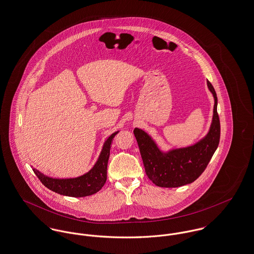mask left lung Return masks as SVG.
<instances>
[{"label":"left lung","mask_w":254,"mask_h":254,"mask_svg":"<svg viewBox=\"0 0 254 254\" xmlns=\"http://www.w3.org/2000/svg\"><path fill=\"white\" fill-rule=\"evenodd\" d=\"M207 87L214 98L213 115L208 132L193 145L163 151L147 132L134 128L145 172L157 186L175 188L194 182L207 167L220 140V122L217 96L212 85Z\"/></svg>","instance_id":"left-lung-1"}]
</instances>
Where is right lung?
Listing matches in <instances>:
<instances>
[{"instance_id": "1", "label": "right lung", "mask_w": 254, "mask_h": 254, "mask_svg": "<svg viewBox=\"0 0 254 254\" xmlns=\"http://www.w3.org/2000/svg\"><path fill=\"white\" fill-rule=\"evenodd\" d=\"M115 131L103 144L100 155L92 167L86 173L74 178H53L45 175L38 169H33L40 181L50 190L57 194L68 197H82L97 193L105 184L107 179V165L110 156V148L115 135Z\"/></svg>"}]
</instances>
